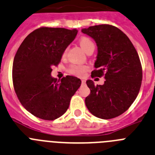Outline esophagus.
Here are the masks:
<instances>
[{
  "label": "esophagus",
  "instance_id": "1",
  "mask_svg": "<svg viewBox=\"0 0 155 155\" xmlns=\"http://www.w3.org/2000/svg\"><path fill=\"white\" fill-rule=\"evenodd\" d=\"M81 84H85V81H84V79H82V80H81Z\"/></svg>",
  "mask_w": 155,
  "mask_h": 155
}]
</instances>
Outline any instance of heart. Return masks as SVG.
<instances>
[{
    "instance_id": "heart-1",
    "label": "heart",
    "mask_w": 155,
    "mask_h": 155,
    "mask_svg": "<svg viewBox=\"0 0 155 155\" xmlns=\"http://www.w3.org/2000/svg\"><path fill=\"white\" fill-rule=\"evenodd\" d=\"M79 44L81 47L82 48L85 52H88L92 49H95V44L92 40L87 37H82L79 40ZM67 51H65L63 52V56L66 55ZM88 70V66L86 65H78V64H71L70 67L67 68V72L72 75H74L77 77H82Z\"/></svg>"
}]
</instances>
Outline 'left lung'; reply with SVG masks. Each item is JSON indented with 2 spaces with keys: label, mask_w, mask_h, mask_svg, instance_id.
<instances>
[{
  "label": "left lung",
  "mask_w": 155,
  "mask_h": 155,
  "mask_svg": "<svg viewBox=\"0 0 155 155\" xmlns=\"http://www.w3.org/2000/svg\"><path fill=\"white\" fill-rule=\"evenodd\" d=\"M81 32L93 38L98 48L96 70L91 77L105 78L103 85L87 81L90 94L85 98V105L100 118L117 117L130 107L140 89L143 71L138 53L129 38L116 26L97 25Z\"/></svg>",
  "instance_id": "8db88e82"
}]
</instances>
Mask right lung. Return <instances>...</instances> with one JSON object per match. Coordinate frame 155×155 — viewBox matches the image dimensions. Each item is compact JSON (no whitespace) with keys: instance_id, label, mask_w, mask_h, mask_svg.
Here are the masks:
<instances>
[{"instance_id":"add662e5","label":"right lung","mask_w":155,"mask_h":155,"mask_svg":"<svg viewBox=\"0 0 155 155\" xmlns=\"http://www.w3.org/2000/svg\"><path fill=\"white\" fill-rule=\"evenodd\" d=\"M76 29L41 27L24 39L15 55L12 81L18 100L35 117L55 120L67 111L81 81L74 76L57 80L51 76Z\"/></svg>"}]
</instances>
